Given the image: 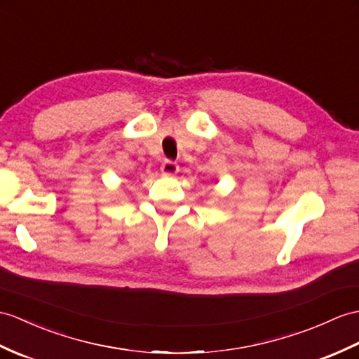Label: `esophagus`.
<instances>
[{
    "mask_svg": "<svg viewBox=\"0 0 359 359\" xmlns=\"http://www.w3.org/2000/svg\"><path fill=\"white\" fill-rule=\"evenodd\" d=\"M161 171H162L163 176H174V174L179 171V165L176 162L166 161V162H163Z\"/></svg>",
    "mask_w": 359,
    "mask_h": 359,
    "instance_id": "obj_1",
    "label": "esophagus"
}]
</instances>
